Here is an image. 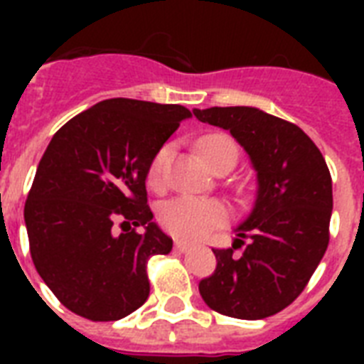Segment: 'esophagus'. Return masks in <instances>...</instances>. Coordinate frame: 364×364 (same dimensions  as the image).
I'll return each mask as SVG.
<instances>
[{
  "label": "esophagus",
  "mask_w": 364,
  "mask_h": 364,
  "mask_svg": "<svg viewBox=\"0 0 364 364\" xmlns=\"http://www.w3.org/2000/svg\"><path fill=\"white\" fill-rule=\"evenodd\" d=\"M191 247H193L191 243L183 242V240H176V249L179 251V253H185V251H188Z\"/></svg>",
  "instance_id": "34e87169"
}]
</instances>
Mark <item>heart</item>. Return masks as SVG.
Masks as SVG:
<instances>
[{
	"label": "heart",
	"mask_w": 364,
	"mask_h": 364,
	"mask_svg": "<svg viewBox=\"0 0 364 364\" xmlns=\"http://www.w3.org/2000/svg\"><path fill=\"white\" fill-rule=\"evenodd\" d=\"M198 147L204 160L210 166L215 160L223 159V156H232L234 160L238 156L236 143L228 136H223V134L204 137L200 141ZM166 159H168V147L160 149L159 153L154 154V159L151 160V166H149V183L153 187H160L162 185ZM159 217L162 227L168 232L173 234V236H179V238L185 240H200L205 238L217 227H221L223 223L227 221L228 211L217 200L181 196V198H173L170 202H166L160 208Z\"/></svg>",
	"instance_id": "obj_1"
}]
</instances>
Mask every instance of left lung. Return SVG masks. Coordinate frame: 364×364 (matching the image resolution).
<instances>
[{"instance_id": "left-lung-1", "label": "left lung", "mask_w": 364, "mask_h": 364, "mask_svg": "<svg viewBox=\"0 0 364 364\" xmlns=\"http://www.w3.org/2000/svg\"><path fill=\"white\" fill-rule=\"evenodd\" d=\"M193 113L230 132L257 171L253 210L236 228L232 247L213 249L217 268L200 282V294L223 316L264 319L304 291L327 251L331 171L316 143L293 122L243 105Z\"/></svg>"}]
</instances>
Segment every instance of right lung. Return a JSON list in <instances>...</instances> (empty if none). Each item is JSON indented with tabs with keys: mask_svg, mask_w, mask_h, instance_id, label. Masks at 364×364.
<instances>
[{
	"mask_svg": "<svg viewBox=\"0 0 364 364\" xmlns=\"http://www.w3.org/2000/svg\"><path fill=\"white\" fill-rule=\"evenodd\" d=\"M188 117L177 104L104 100L48 143L24 221L36 270L77 316L117 321L147 300L149 259L170 253L173 242L153 223L145 179L154 154Z\"/></svg>",
	"mask_w": 364,
	"mask_h": 364,
	"instance_id": "right-lung-1",
	"label": "right lung"
}]
</instances>
